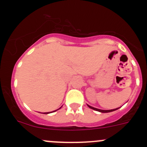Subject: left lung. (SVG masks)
I'll return each mask as SVG.
<instances>
[{"label": "left lung", "instance_id": "left-lung-1", "mask_svg": "<svg viewBox=\"0 0 147 147\" xmlns=\"http://www.w3.org/2000/svg\"><path fill=\"white\" fill-rule=\"evenodd\" d=\"M88 107L90 108H91V109H94V110H96V111H98V112H102V113H107V112H113V111H115L116 109H117L118 108H117V109H110V110H102V109H97V108H94V107H92L90 106V105H88Z\"/></svg>", "mask_w": 147, "mask_h": 147}]
</instances>
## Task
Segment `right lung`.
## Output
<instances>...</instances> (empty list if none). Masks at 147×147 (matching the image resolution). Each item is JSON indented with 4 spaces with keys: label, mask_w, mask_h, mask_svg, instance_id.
<instances>
[{
    "label": "right lung",
    "mask_w": 147,
    "mask_h": 147,
    "mask_svg": "<svg viewBox=\"0 0 147 147\" xmlns=\"http://www.w3.org/2000/svg\"><path fill=\"white\" fill-rule=\"evenodd\" d=\"M60 108H61V107H60ZM56 111V110H55ZM55 111H53V112H55ZM44 114H49V112H45V113H44Z\"/></svg>",
    "instance_id": "add662e5"
}]
</instances>
